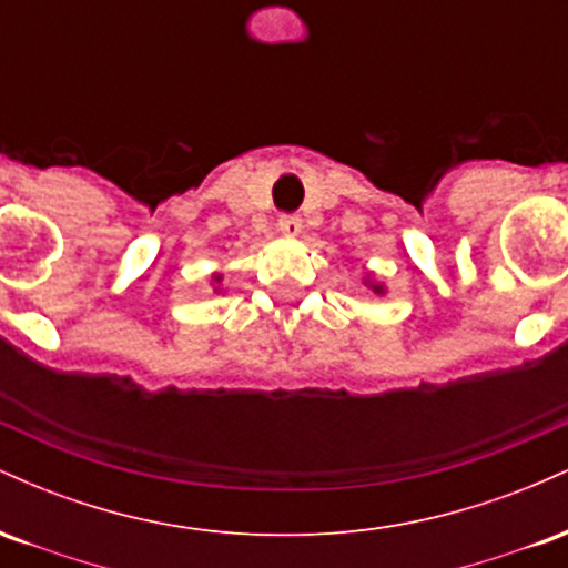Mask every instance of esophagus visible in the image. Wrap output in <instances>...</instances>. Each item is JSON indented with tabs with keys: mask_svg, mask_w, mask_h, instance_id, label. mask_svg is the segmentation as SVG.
I'll list each match as a JSON object with an SVG mask.
<instances>
[{
	"mask_svg": "<svg viewBox=\"0 0 568 568\" xmlns=\"http://www.w3.org/2000/svg\"><path fill=\"white\" fill-rule=\"evenodd\" d=\"M277 232L283 234V237H298V232H302V219H298V216H280L277 219Z\"/></svg>",
	"mask_w": 568,
	"mask_h": 568,
	"instance_id": "esophagus-1",
	"label": "esophagus"
}]
</instances>
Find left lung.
<instances>
[{
	"label": "left lung",
	"instance_id": "8db88e82",
	"mask_svg": "<svg viewBox=\"0 0 568 568\" xmlns=\"http://www.w3.org/2000/svg\"><path fill=\"white\" fill-rule=\"evenodd\" d=\"M363 285H366V288L374 293V296H384V293H387V285L379 283V280L374 277V272H368V275L363 277Z\"/></svg>",
	"mask_w": 568,
	"mask_h": 568
}]
</instances>
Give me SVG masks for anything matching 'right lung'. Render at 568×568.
<instances>
[{
    "label": "right lung",
    "mask_w": 568,
    "mask_h": 568,
    "mask_svg": "<svg viewBox=\"0 0 568 568\" xmlns=\"http://www.w3.org/2000/svg\"><path fill=\"white\" fill-rule=\"evenodd\" d=\"M211 288L213 293H224V275L221 272H213L211 275Z\"/></svg>",
    "instance_id": "right-lung-1"
}]
</instances>
